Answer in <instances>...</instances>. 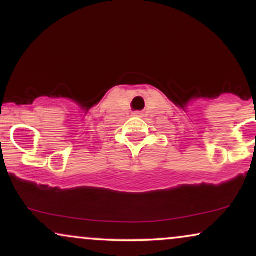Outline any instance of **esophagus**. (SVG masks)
I'll return each mask as SVG.
<instances>
[{
    "mask_svg": "<svg viewBox=\"0 0 256 256\" xmlns=\"http://www.w3.org/2000/svg\"><path fill=\"white\" fill-rule=\"evenodd\" d=\"M136 114H140V113H136Z\"/></svg>",
    "mask_w": 256,
    "mask_h": 256,
    "instance_id": "esophagus-1",
    "label": "esophagus"
}]
</instances>
